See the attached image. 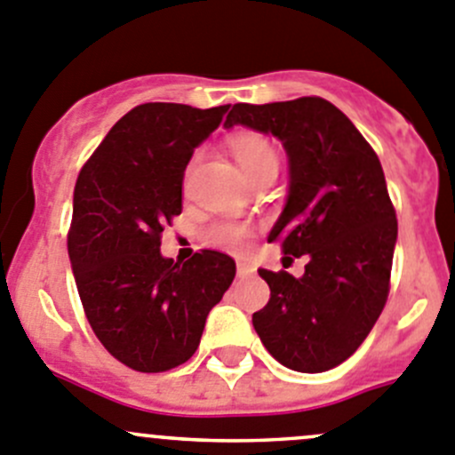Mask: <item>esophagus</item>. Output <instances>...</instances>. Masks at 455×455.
I'll return each instance as SVG.
<instances>
[{
  "label": "esophagus",
  "instance_id": "esophagus-1",
  "mask_svg": "<svg viewBox=\"0 0 455 455\" xmlns=\"http://www.w3.org/2000/svg\"><path fill=\"white\" fill-rule=\"evenodd\" d=\"M253 273L255 266L249 264V261H240V264H237V275H240V277H251Z\"/></svg>",
  "mask_w": 455,
  "mask_h": 455
}]
</instances>
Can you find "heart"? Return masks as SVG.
I'll return each mask as SVG.
<instances>
[{"instance_id":"1","label":"heart","mask_w":455,"mask_h":455,"mask_svg":"<svg viewBox=\"0 0 455 455\" xmlns=\"http://www.w3.org/2000/svg\"><path fill=\"white\" fill-rule=\"evenodd\" d=\"M233 151H235V158L240 163V167L244 169L246 176L268 156H275L273 147L270 142L259 134H242L233 139ZM251 231L246 224H237V222H218L206 231V242L215 249L222 251H244L249 246Z\"/></svg>"}]
</instances>
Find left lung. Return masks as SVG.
Instances as JSON below:
<instances>
[{"label": "left lung", "mask_w": 455, "mask_h": 455, "mask_svg": "<svg viewBox=\"0 0 455 455\" xmlns=\"http://www.w3.org/2000/svg\"><path fill=\"white\" fill-rule=\"evenodd\" d=\"M233 125L282 140L291 180L268 242L283 255H308L301 277L259 268L270 299L253 315L255 332L286 368H337L365 341L389 292L398 222L379 156L319 96L235 103L224 121Z\"/></svg>", "instance_id": "left-lung-1"}]
</instances>
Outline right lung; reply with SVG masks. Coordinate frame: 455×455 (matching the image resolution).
Listing matches in <instances>:
<instances>
[{
	"instance_id": "add662e5",
	"label": "right lung",
	"mask_w": 455,
	"mask_h": 455,
	"mask_svg": "<svg viewBox=\"0 0 455 455\" xmlns=\"http://www.w3.org/2000/svg\"><path fill=\"white\" fill-rule=\"evenodd\" d=\"M228 108L139 105L76 178L68 253L81 304L105 350L136 371L189 361L235 277V261L218 251L185 264L160 253L164 224L182 213L187 164Z\"/></svg>"
}]
</instances>
